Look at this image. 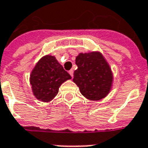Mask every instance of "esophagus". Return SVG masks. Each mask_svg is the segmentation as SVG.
<instances>
[{"label":"esophagus","mask_w":148,"mask_h":148,"mask_svg":"<svg viewBox=\"0 0 148 148\" xmlns=\"http://www.w3.org/2000/svg\"><path fill=\"white\" fill-rule=\"evenodd\" d=\"M69 74H70V75H71V77L74 76V71H73V70H70V71H69Z\"/></svg>","instance_id":"obj_1"}]
</instances>
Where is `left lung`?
<instances>
[{"mask_svg":"<svg viewBox=\"0 0 148 148\" xmlns=\"http://www.w3.org/2000/svg\"><path fill=\"white\" fill-rule=\"evenodd\" d=\"M75 63L77 69L74 71L73 81L81 94L92 101L105 97L110 91L113 78L110 67L103 56L97 52L80 53Z\"/></svg>","mask_w":148,"mask_h":148,"instance_id":"8db88e82","label":"left lung"}]
</instances>
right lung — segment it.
Here are the masks:
<instances>
[{
    "mask_svg": "<svg viewBox=\"0 0 148 148\" xmlns=\"http://www.w3.org/2000/svg\"><path fill=\"white\" fill-rule=\"evenodd\" d=\"M71 77L53 56L41 58L31 72V84L38 100L47 102L58 95L60 86Z\"/></svg>",
    "mask_w": 148,
    "mask_h": 148,
    "instance_id": "add662e5",
    "label": "right lung"
}]
</instances>
